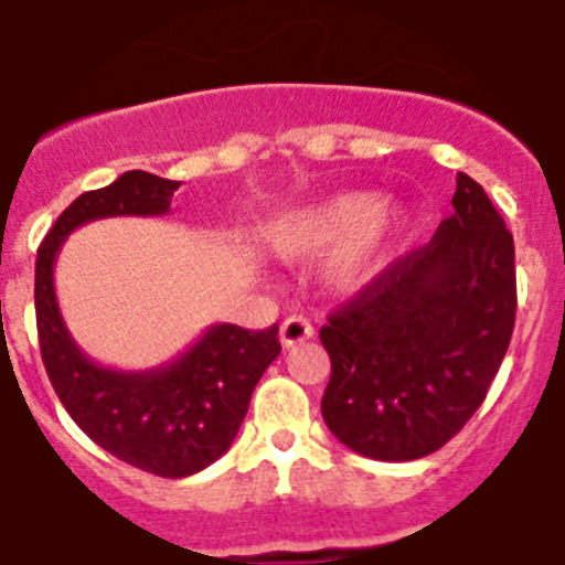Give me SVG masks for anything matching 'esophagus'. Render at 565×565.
<instances>
[{"label": "esophagus", "mask_w": 565, "mask_h": 565, "mask_svg": "<svg viewBox=\"0 0 565 565\" xmlns=\"http://www.w3.org/2000/svg\"><path fill=\"white\" fill-rule=\"evenodd\" d=\"M278 337H281L284 348H295V344H300V342H306V339L315 337V328H311V322L306 320V317L292 315L281 322V331H278Z\"/></svg>", "instance_id": "1"}]
</instances>
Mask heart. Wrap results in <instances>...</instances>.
Wrapping results in <instances>:
<instances>
[{
  "label": "heart",
  "mask_w": 565,
  "mask_h": 565,
  "mask_svg": "<svg viewBox=\"0 0 565 565\" xmlns=\"http://www.w3.org/2000/svg\"><path fill=\"white\" fill-rule=\"evenodd\" d=\"M405 226L403 206L388 204L372 190H344L273 217L262 228V243L284 262L328 250L322 281L333 292L350 295L381 276Z\"/></svg>",
  "instance_id": "obj_1"
}]
</instances>
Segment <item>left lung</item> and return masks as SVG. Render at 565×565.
I'll use <instances>...</instances> for the list:
<instances>
[{
	"label": "left lung",
	"instance_id": "1",
	"mask_svg": "<svg viewBox=\"0 0 565 565\" xmlns=\"http://www.w3.org/2000/svg\"><path fill=\"white\" fill-rule=\"evenodd\" d=\"M452 215L328 317V430L375 461H416L472 419L516 320L513 237L486 190L458 173Z\"/></svg>",
	"mask_w": 565,
	"mask_h": 565
}]
</instances>
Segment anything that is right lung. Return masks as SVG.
Returning <instances> with one entry per match:
<instances>
[{
	"mask_svg": "<svg viewBox=\"0 0 565 565\" xmlns=\"http://www.w3.org/2000/svg\"><path fill=\"white\" fill-rule=\"evenodd\" d=\"M182 182L126 171L82 193L43 237L35 262V317L43 366L71 419L102 450L160 478H188L232 447L262 372L281 353L278 326L245 331L217 322L182 355L126 372L87 359L60 315L54 259L74 228L98 217L166 215Z\"/></svg>",
	"mask_w": 565,
	"mask_h": 565,
	"instance_id": "add662e5",
	"label": "right lung"
}]
</instances>
